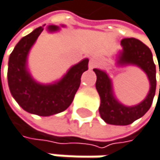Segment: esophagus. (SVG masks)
<instances>
[{
  "mask_svg": "<svg viewBox=\"0 0 160 160\" xmlns=\"http://www.w3.org/2000/svg\"><path fill=\"white\" fill-rule=\"evenodd\" d=\"M98 65V60L96 58H91L89 61V68L90 69H93Z\"/></svg>",
  "mask_w": 160,
  "mask_h": 160,
  "instance_id": "obj_1",
  "label": "esophagus"
}]
</instances>
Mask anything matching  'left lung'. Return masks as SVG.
<instances>
[{"label": "left lung", "instance_id": "8db88e82", "mask_svg": "<svg viewBox=\"0 0 160 160\" xmlns=\"http://www.w3.org/2000/svg\"><path fill=\"white\" fill-rule=\"evenodd\" d=\"M121 45L123 50L118 54L117 64L120 66L135 65L142 69L149 78L150 90L142 102L132 107L124 106L114 97L112 82L108 75L100 69H93V71L97 76L96 89L101 99L99 112L102 119L110 125L126 126L141 118L150 109L156 94L157 72L152 52L144 43L135 38H124L121 41Z\"/></svg>", "mask_w": 160, "mask_h": 160}]
</instances>
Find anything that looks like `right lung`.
<instances>
[{"mask_svg": "<svg viewBox=\"0 0 160 160\" xmlns=\"http://www.w3.org/2000/svg\"><path fill=\"white\" fill-rule=\"evenodd\" d=\"M43 29L42 27L35 28L17 43L8 60V81L12 97L24 110L39 116H51L64 111L72 103L81 85L82 75L88 70L89 60L84 58L72 66L58 82L41 84L35 82L28 71L27 58ZM48 29L57 32L59 28L50 25Z\"/></svg>", "mask_w": 160, "mask_h": 160, "instance_id": "right-lung-1", "label": "right lung"}]
</instances>
